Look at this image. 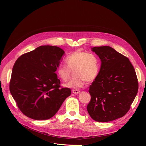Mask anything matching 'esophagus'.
I'll return each mask as SVG.
<instances>
[{
	"label": "esophagus",
	"mask_w": 146,
	"mask_h": 146,
	"mask_svg": "<svg viewBox=\"0 0 146 146\" xmlns=\"http://www.w3.org/2000/svg\"><path fill=\"white\" fill-rule=\"evenodd\" d=\"M80 92V91L79 90H73V94H79Z\"/></svg>",
	"instance_id": "esophagus-1"
}]
</instances>
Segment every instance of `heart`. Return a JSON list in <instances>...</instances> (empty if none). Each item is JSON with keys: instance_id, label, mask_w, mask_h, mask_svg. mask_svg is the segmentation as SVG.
<instances>
[{"instance_id": "b5f03b06", "label": "heart", "mask_w": 146, "mask_h": 146, "mask_svg": "<svg viewBox=\"0 0 146 146\" xmlns=\"http://www.w3.org/2000/svg\"><path fill=\"white\" fill-rule=\"evenodd\" d=\"M65 61L67 65H59L56 69V73L62 81H67L72 72H74V77L65 85L68 88L76 90L82 88L86 81H94L99 74V60L94 54L76 51L68 55Z\"/></svg>"}]
</instances>
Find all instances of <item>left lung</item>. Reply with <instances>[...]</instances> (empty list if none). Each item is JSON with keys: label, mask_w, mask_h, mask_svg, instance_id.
<instances>
[{"label": "left lung", "mask_w": 146, "mask_h": 146, "mask_svg": "<svg viewBox=\"0 0 146 146\" xmlns=\"http://www.w3.org/2000/svg\"><path fill=\"white\" fill-rule=\"evenodd\" d=\"M101 66L90 86L91 99L87 105L91 117L109 122L122 117L130 109L137 91L138 81L129 59L109 46L94 47Z\"/></svg>", "instance_id": "8db88e82"}]
</instances>
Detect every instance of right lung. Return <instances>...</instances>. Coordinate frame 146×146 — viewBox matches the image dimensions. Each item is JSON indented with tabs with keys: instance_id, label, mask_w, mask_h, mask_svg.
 Masks as SVG:
<instances>
[{
	"instance_id": "add662e5",
	"label": "right lung",
	"mask_w": 146,
	"mask_h": 146,
	"mask_svg": "<svg viewBox=\"0 0 146 146\" xmlns=\"http://www.w3.org/2000/svg\"><path fill=\"white\" fill-rule=\"evenodd\" d=\"M65 51L41 46L20 56L14 65L10 91L19 109L35 120L48 119L59 110L71 90L61 88L55 73Z\"/></svg>"
}]
</instances>
